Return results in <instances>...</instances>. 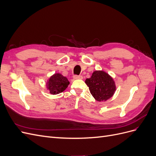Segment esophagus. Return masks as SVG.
I'll use <instances>...</instances> for the list:
<instances>
[{"mask_svg":"<svg viewBox=\"0 0 156 156\" xmlns=\"http://www.w3.org/2000/svg\"><path fill=\"white\" fill-rule=\"evenodd\" d=\"M82 75H74L73 79H83Z\"/></svg>","mask_w":156,"mask_h":156,"instance_id":"1","label":"esophagus"}]
</instances>
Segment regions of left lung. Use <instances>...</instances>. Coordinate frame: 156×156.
Masks as SVG:
<instances>
[{
  "instance_id": "1",
  "label": "left lung",
  "mask_w": 156,
  "mask_h": 156,
  "mask_svg": "<svg viewBox=\"0 0 156 156\" xmlns=\"http://www.w3.org/2000/svg\"><path fill=\"white\" fill-rule=\"evenodd\" d=\"M85 83L92 96L98 101H105L112 98L116 91V84L109 74L103 70H96Z\"/></svg>"
}]
</instances>
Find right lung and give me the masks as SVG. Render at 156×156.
Instances as JSON below:
<instances>
[{"instance_id":"add662e5","label":"right lung","mask_w":156,"mask_h":156,"mask_svg":"<svg viewBox=\"0 0 156 156\" xmlns=\"http://www.w3.org/2000/svg\"><path fill=\"white\" fill-rule=\"evenodd\" d=\"M69 84L66 77L60 73H55L48 79L46 82V89L51 94L56 95L64 91Z\"/></svg>"}]
</instances>
